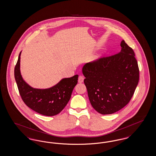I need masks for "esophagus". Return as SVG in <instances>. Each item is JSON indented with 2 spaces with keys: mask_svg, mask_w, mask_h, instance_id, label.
<instances>
[{
  "mask_svg": "<svg viewBox=\"0 0 156 156\" xmlns=\"http://www.w3.org/2000/svg\"><path fill=\"white\" fill-rule=\"evenodd\" d=\"M84 80V77L82 75H80L79 77H78V82L79 83H82L83 82Z\"/></svg>",
  "mask_w": 156,
  "mask_h": 156,
  "instance_id": "esophagus-1",
  "label": "esophagus"
}]
</instances>
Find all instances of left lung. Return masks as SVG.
<instances>
[{
    "label": "left lung",
    "mask_w": 156,
    "mask_h": 156,
    "mask_svg": "<svg viewBox=\"0 0 156 156\" xmlns=\"http://www.w3.org/2000/svg\"><path fill=\"white\" fill-rule=\"evenodd\" d=\"M120 51L85 64V77L89 101L101 114L119 111L129 102L139 80V69L134 52L124 40Z\"/></svg>",
    "instance_id": "left-lung-1"
}]
</instances>
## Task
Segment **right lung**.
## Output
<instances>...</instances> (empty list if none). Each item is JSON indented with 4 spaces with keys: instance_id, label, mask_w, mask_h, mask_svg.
Returning a JSON list of instances; mask_svg holds the SVG:
<instances>
[{
    "instance_id": "add662e5",
    "label": "right lung",
    "mask_w": 156,
    "mask_h": 156,
    "mask_svg": "<svg viewBox=\"0 0 156 156\" xmlns=\"http://www.w3.org/2000/svg\"><path fill=\"white\" fill-rule=\"evenodd\" d=\"M20 52L15 68V78L23 102L32 110L47 116L58 114L69 101L73 90L78 83V75L62 78L52 87L34 88L23 80L20 73Z\"/></svg>"
}]
</instances>
